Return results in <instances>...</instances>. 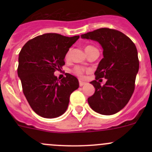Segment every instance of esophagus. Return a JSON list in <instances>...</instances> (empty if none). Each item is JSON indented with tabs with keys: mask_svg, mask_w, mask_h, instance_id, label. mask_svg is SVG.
<instances>
[{
	"mask_svg": "<svg viewBox=\"0 0 152 152\" xmlns=\"http://www.w3.org/2000/svg\"><path fill=\"white\" fill-rule=\"evenodd\" d=\"M85 84H86V82H83V81H82V80H79V86H80V87H82V86L85 85Z\"/></svg>",
	"mask_w": 152,
	"mask_h": 152,
	"instance_id": "1",
	"label": "esophagus"
}]
</instances>
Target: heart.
<instances>
[{
    "label": "heart",
    "instance_id": "1",
    "mask_svg": "<svg viewBox=\"0 0 152 152\" xmlns=\"http://www.w3.org/2000/svg\"><path fill=\"white\" fill-rule=\"evenodd\" d=\"M90 47H92V46H87L85 48V49L88 48H90ZM69 56H70V50H68V51L67 52L66 55H65V59H67L69 58ZM73 73H74L76 75H77V76H82L83 73H85V69L84 68V67H82L76 66V67H75L74 68H73Z\"/></svg>",
    "mask_w": 152,
    "mask_h": 152
}]
</instances>
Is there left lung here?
<instances>
[{"mask_svg": "<svg viewBox=\"0 0 152 152\" xmlns=\"http://www.w3.org/2000/svg\"><path fill=\"white\" fill-rule=\"evenodd\" d=\"M81 37L97 41L103 48L104 58L95 72L96 80L90 82L96 90L87 99L89 105L99 114H115L127 104L134 92L139 70L135 45L122 32L107 28L84 34ZM102 77L107 79L103 86L97 81Z\"/></svg>", "mask_w": 152, "mask_h": 152, "instance_id": "8db88e82", "label": "left lung"}]
</instances>
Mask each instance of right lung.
<instances>
[{
    "label": "right lung",
    "mask_w": 152,
    "mask_h": 152,
    "mask_svg": "<svg viewBox=\"0 0 152 152\" xmlns=\"http://www.w3.org/2000/svg\"><path fill=\"white\" fill-rule=\"evenodd\" d=\"M79 36L48 33L28 41L18 57V74L32 110L41 117L54 118L67 110L70 96L79 81L67 73L59 81L53 73L65 65V55Z\"/></svg>",
    "instance_id": "right-lung-1"
}]
</instances>
